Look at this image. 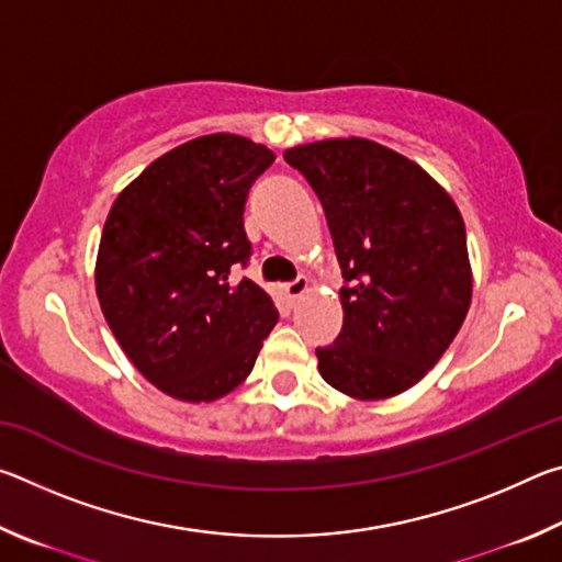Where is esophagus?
I'll use <instances>...</instances> for the list:
<instances>
[{
    "instance_id": "34e87169",
    "label": "esophagus",
    "mask_w": 562,
    "mask_h": 562,
    "mask_svg": "<svg viewBox=\"0 0 562 562\" xmlns=\"http://www.w3.org/2000/svg\"><path fill=\"white\" fill-rule=\"evenodd\" d=\"M310 290V282L304 280V278H297L294 282H290V284H284L282 288V294H284V300H288L290 304H294L297 302L304 292Z\"/></svg>"
}]
</instances>
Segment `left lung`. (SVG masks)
Segmentation results:
<instances>
[{
    "mask_svg": "<svg viewBox=\"0 0 562 562\" xmlns=\"http://www.w3.org/2000/svg\"><path fill=\"white\" fill-rule=\"evenodd\" d=\"M315 190L345 284V325L317 347L325 382L355 398L412 389L451 345L471 304L459 207L414 160L367 138L284 150Z\"/></svg>",
    "mask_w": 562,
    "mask_h": 562,
    "instance_id": "8db88e82",
    "label": "left lung"
}]
</instances>
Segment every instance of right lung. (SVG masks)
<instances>
[{
    "label": "right lung",
    "instance_id": "add662e5",
    "mask_svg": "<svg viewBox=\"0 0 562 562\" xmlns=\"http://www.w3.org/2000/svg\"><path fill=\"white\" fill-rule=\"evenodd\" d=\"M274 154L233 133L168 150L116 198L103 225L97 294L113 337L150 384L213 402L252 372L278 325L270 294L235 282L252 245L247 190Z\"/></svg>",
    "mask_w": 562,
    "mask_h": 562
}]
</instances>
